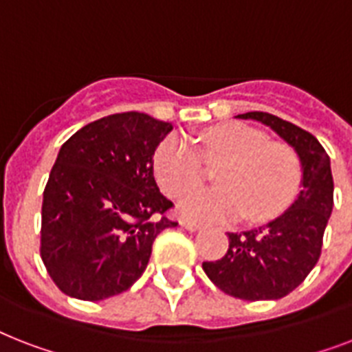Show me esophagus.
<instances>
[{"label": "esophagus", "instance_id": "obj_1", "mask_svg": "<svg viewBox=\"0 0 352 352\" xmlns=\"http://www.w3.org/2000/svg\"><path fill=\"white\" fill-rule=\"evenodd\" d=\"M181 226H184V228H186V230H190V232L201 230V225H199V223H193V221L182 219V221H181Z\"/></svg>", "mask_w": 352, "mask_h": 352}]
</instances>
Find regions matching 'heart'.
Instances as JSON below:
<instances>
[{
	"instance_id": "b5f03b06",
	"label": "heart",
	"mask_w": 352,
	"mask_h": 352,
	"mask_svg": "<svg viewBox=\"0 0 352 352\" xmlns=\"http://www.w3.org/2000/svg\"><path fill=\"white\" fill-rule=\"evenodd\" d=\"M208 160H226L215 182L219 188H195L179 201L186 219L226 223L246 214L252 223L272 219L294 199L301 164L290 146L268 142L259 129L245 124L212 127L201 137ZM155 177L162 192L175 197L203 179V160L188 138L171 135L153 157Z\"/></svg>"
}]
</instances>
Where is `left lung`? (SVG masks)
Instances as JSON below:
<instances>
[{
    "instance_id": "obj_1",
    "label": "left lung",
    "mask_w": 352,
    "mask_h": 352,
    "mask_svg": "<svg viewBox=\"0 0 352 352\" xmlns=\"http://www.w3.org/2000/svg\"><path fill=\"white\" fill-rule=\"evenodd\" d=\"M237 118L261 122L294 148L301 164V192L290 208L268 225L228 234L225 256L204 261L203 268L214 285L234 298L279 300L303 283L322 254L334 204L331 159L314 135L283 118L263 111Z\"/></svg>"
}]
</instances>
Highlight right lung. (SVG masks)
<instances>
[{
  "label": "right lung",
  "instance_id": "right-lung-1",
  "mask_svg": "<svg viewBox=\"0 0 352 352\" xmlns=\"http://www.w3.org/2000/svg\"><path fill=\"white\" fill-rule=\"evenodd\" d=\"M170 122L127 111L95 120L63 142L41 204V259L63 294L107 300L148 267L155 237L177 223L153 177Z\"/></svg>",
  "mask_w": 352,
  "mask_h": 352
}]
</instances>
